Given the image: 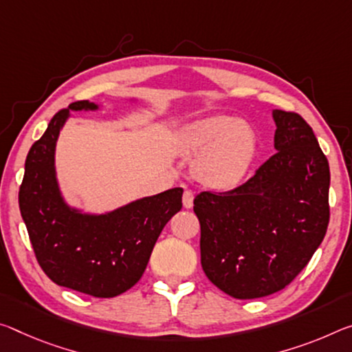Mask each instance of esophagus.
Returning a JSON list of instances; mask_svg holds the SVG:
<instances>
[{"label":"esophagus","mask_w":352,"mask_h":352,"mask_svg":"<svg viewBox=\"0 0 352 352\" xmlns=\"http://www.w3.org/2000/svg\"><path fill=\"white\" fill-rule=\"evenodd\" d=\"M183 206L185 208H192V200H194V192L192 191H185L183 192Z\"/></svg>","instance_id":"1"}]
</instances>
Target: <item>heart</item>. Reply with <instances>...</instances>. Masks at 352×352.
<instances>
[{
    "label": "heart",
    "instance_id": "obj_1",
    "mask_svg": "<svg viewBox=\"0 0 352 352\" xmlns=\"http://www.w3.org/2000/svg\"><path fill=\"white\" fill-rule=\"evenodd\" d=\"M182 152L200 155L196 174L213 188H232L246 174L255 153V136L243 122L210 117L188 128L180 142Z\"/></svg>",
    "mask_w": 352,
    "mask_h": 352
}]
</instances>
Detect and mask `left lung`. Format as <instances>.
<instances>
[{"label":"left lung","instance_id":"obj_1","mask_svg":"<svg viewBox=\"0 0 352 352\" xmlns=\"http://www.w3.org/2000/svg\"><path fill=\"white\" fill-rule=\"evenodd\" d=\"M274 147L243 185L194 199L200 263L235 299L270 296L289 285L326 235L331 172L311 126L276 109Z\"/></svg>","mask_w":352,"mask_h":352}]
</instances>
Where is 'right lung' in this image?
<instances>
[{"instance_id": "right-lung-1", "label": "right lung", "mask_w": 352, "mask_h": 352, "mask_svg": "<svg viewBox=\"0 0 352 352\" xmlns=\"http://www.w3.org/2000/svg\"><path fill=\"white\" fill-rule=\"evenodd\" d=\"M70 109L96 108L87 100ZM69 108L59 109L26 156L19 191L37 263L60 287L114 298L130 289L146 271L167 221L182 210V188L136 200L103 216H82L64 205L54 177V146Z\"/></svg>"}]
</instances>
